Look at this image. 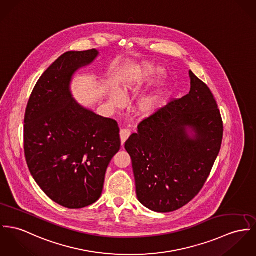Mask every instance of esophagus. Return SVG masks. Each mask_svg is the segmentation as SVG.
<instances>
[{
	"label": "esophagus",
	"mask_w": 256,
	"mask_h": 256,
	"mask_svg": "<svg viewBox=\"0 0 256 256\" xmlns=\"http://www.w3.org/2000/svg\"><path fill=\"white\" fill-rule=\"evenodd\" d=\"M130 136V130H126V128H122L120 132V142L124 145V142L128 140V138Z\"/></svg>",
	"instance_id": "esophagus-1"
}]
</instances>
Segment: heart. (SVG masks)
I'll return each instance as SVG.
<instances>
[{
	"label": "heart",
	"instance_id": "1",
	"mask_svg": "<svg viewBox=\"0 0 256 256\" xmlns=\"http://www.w3.org/2000/svg\"><path fill=\"white\" fill-rule=\"evenodd\" d=\"M162 70L156 64L151 62H142L134 69L126 74L122 79L120 90L112 86L109 90V100L113 106L118 107L122 104L124 98L128 94H136L144 86L162 74ZM164 94V86H160L157 88L144 94L138 98L134 104V110L139 116L148 117L154 114L160 106Z\"/></svg>",
	"mask_w": 256,
	"mask_h": 256
}]
</instances>
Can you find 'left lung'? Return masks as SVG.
<instances>
[{"mask_svg":"<svg viewBox=\"0 0 256 256\" xmlns=\"http://www.w3.org/2000/svg\"><path fill=\"white\" fill-rule=\"evenodd\" d=\"M189 77V94L142 120L124 144L138 200L156 212H174L197 196L222 143L216 101L191 70Z\"/></svg>","mask_w":256,"mask_h":256,"instance_id":"left-lung-1","label":"left lung"}]
</instances>
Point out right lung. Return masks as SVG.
I'll return each mask as SVG.
<instances>
[{
	"mask_svg": "<svg viewBox=\"0 0 256 256\" xmlns=\"http://www.w3.org/2000/svg\"><path fill=\"white\" fill-rule=\"evenodd\" d=\"M98 56L90 50L59 56L37 82L25 112L29 170L48 197L72 210L98 200L107 168L120 147L117 122L82 106L71 92L77 71Z\"/></svg>",
	"mask_w": 256,
	"mask_h": 256,
	"instance_id": "1",
	"label": "right lung"
}]
</instances>
